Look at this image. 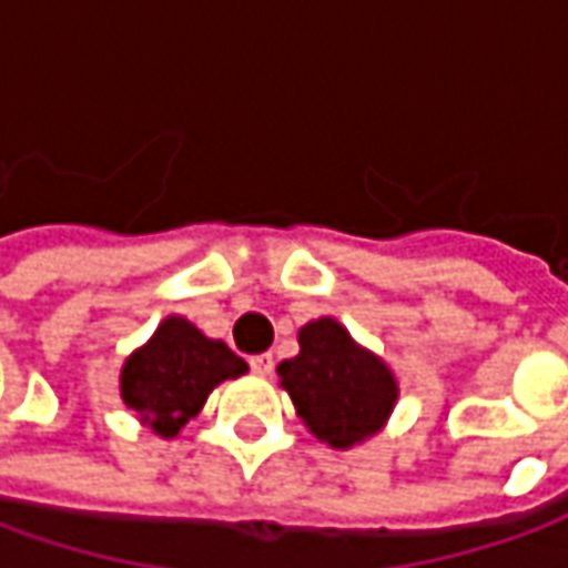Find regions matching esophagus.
Returning a JSON list of instances; mask_svg holds the SVG:
<instances>
[{
  "label": "esophagus",
  "mask_w": 568,
  "mask_h": 568,
  "mask_svg": "<svg viewBox=\"0 0 568 568\" xmlns=\"http://www.w3.org/2000/svg\"><path fill=\"white\" fill-rule=\"evenodd\" d=\"M247 364H251L254 374H270V371H273V355H270V352H264V355H251Z\"/></svg>",
  "instance_id": "34e87169"
}]
</instances>
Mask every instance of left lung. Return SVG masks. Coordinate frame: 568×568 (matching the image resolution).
<instances>
[{"mask_svg":"<svg viewBox=\"0 0 568 568\" xmlns=\"http://www.w3.org/2000/svg\"><path fill=\"white\" fill-rule=\"evenodd\" d=\"M298 345L302 352L280 364V377L311 434L333 449L377 434L399 393L389 367L329 317L307 323Z\"/></svg>","mask_w":568,"mask_h":568,"instance_id":"obj_1","label":"left lung"}]
</instances>
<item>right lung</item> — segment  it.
<instances>
[{
    "instance_id": "1",
    "label": "right lung",
    "mask_w": 568,
    "mask_h": 568,
    "mask_svg": "<svg viewBox=\"0 0 568 568\" xmlns=\"http://www.w3.org/2000/svg\"><path fill=\"white\" fill-rule=\"evenodd\" d=\"M245 371L229 345L206 339L182 317H169L122 367V399L160 437H175L204 408L216 383Z\"/></svg>"
}]
</instances>
